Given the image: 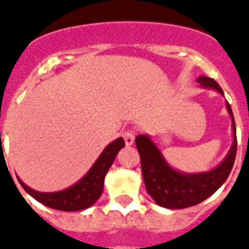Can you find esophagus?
Instances as JSON below:
<instances>
[{
  "mask_svg": "<svg viewBox=\"0 0 249 249\" xmlns=\"http://www.w3.org/2000/svg\"><path fill=\"white\" fill-rule=\"evenodd\" d=\"M123 137H124L125 144L126 146H130L134 142V132L133 130H126V132L123 133Z\"/></svg>",
  "mask_w": 249,
  "mask_h": 249,
  "instance_id": "34e87169",
  "label": "esophagus"
}]
</instances>
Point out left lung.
I'll list each match as a JSON object with an SVG mask.
<instances>
[{
  "label": "left lung",
  "instance_id": "8db88e82",
  "mask_svg": "<svg viewBox=\"0 0 249 249\" xmlns=\"http://www.w3.org/2000/svg\"><path fill=\"white\" fill-rule=\"evenodd\" d=\"M196 81L201 88L217 90L224 95L221 86L211 77L199 76ZM226 108L232 121V144L225 159L208 172L183 173L174 169L147 134L137 136L136 144L141 156L144 185L156 204L168 209L187 208L205 200L224 185L231 172L236 155L235 121L228 102Z\"/></svg>",
  "mask_w": 249,
  "mask_h": 249
}]
</instances>
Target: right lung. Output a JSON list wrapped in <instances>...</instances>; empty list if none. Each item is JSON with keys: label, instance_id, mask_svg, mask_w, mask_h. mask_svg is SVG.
Here are the masks:
<instances>
[{"label": "right lung", "instance_id": "right-lung-1", "mask_svg": "<svg viewBox=\"0 0 249 249\" xmlns=\"http://www.w3.org/2000/svg\"><path fill=\"white\" fill-rule=\"evenodd\" d=\"M124 146L125 142L121 137L107 144V147L102 151L99 158L95 160V163L88 170V173L79 182H76L75 185L70 186L68 189H64L62 191L40 193L28 187L19 177H18V181L31 196L49 208L58 209L63 212L83 211L91 207L99 199L103 191L106 174L112 165L117 152Z\"/></svg>", "mask_w": 249, "mask_h": 249}]
</instances>
